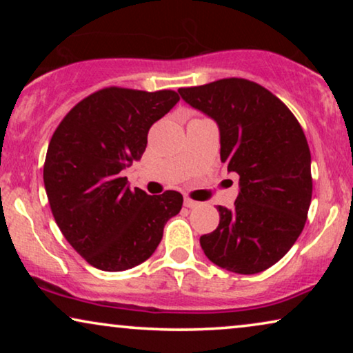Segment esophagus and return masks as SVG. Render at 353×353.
<instances>
[{"instance_id": "34e87169", "label": "esophagus", "mask_w": 353, "mask_h": 353, "mask_svg": "<svg viewBox=\"0 0 353 353\" xmlns=\"http://www.w3.org/2000/svg\"><path fill=\"white\" fill-rule=\"evenodd\" d=\"M197 205H199V202L192 201L190 197H185V207H188V209H192V207H197Z\"/></svg>"}]
</instances>
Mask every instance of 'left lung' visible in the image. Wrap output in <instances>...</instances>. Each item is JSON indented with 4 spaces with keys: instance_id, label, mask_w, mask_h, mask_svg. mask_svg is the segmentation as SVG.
Here are the masks:
<instances>
[{
    "instance_id": "8db88e82",
    "label": "left lung",
    "mask_w": 353,
    "mask_h": 353,
    "mask_svg": "<svg viewBox=\"0 0 353 353\" xmlns=\"http://www.w3.org/2000/svg\"><path fill=\"white\" fill-rule=\"evenodd\" d=\"M220 132V159L239 175L233 209L219 205L220 223L201 236L207 259L239 274L281 260L305 225L312 201L310 149L297 119L254 81L223 79L178 90Z\"/></svg>"
}]
</instances>
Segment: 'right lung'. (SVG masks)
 Segmentation results:
<instances>
[{"instance_id": "add662e5", "label": "right lung", "mask_w": 353, "mask_h": 353, "mask_svg": "<svg viewBox=\"0 0 353 353\" xmlns=\"http://www.w3.org/2000/svg\"><path fill=\"white\" fill-rule=\"evenodd\" d=\"M175 91L104 88L80 101L52 134L43 181L51 212L69 244L94 268L123 272L161 243L183 196L132 190L123 170L146 151L148 132L170 112Z\"/></svg>"}]
</instances>
